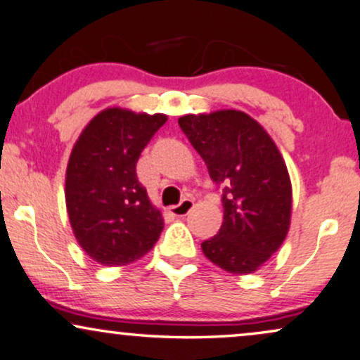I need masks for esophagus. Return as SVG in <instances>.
Instances as JSON below:
<instances>
[{"label": "esophagus", "mask_w": 360, "mask_h": 360, "mask_svg": "<svg viewBox=\"0 0 360 360\" xmlns=\"http://www.w3.org/2000/svg\"><path fill=\"white\" fill-rule=\"evenodd\" d=\"M193 206H194L193 199H183L177 206H171L169 211L171 214H174V216H186V214L193 209Z\"/></svg>", "instance_id": "esophagus-1"}]
</instances>
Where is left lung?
Listing matches in <instances>:
<instances>
[{"instance_id": "left-lung-1", "label": "left lung", "mask_w": 360, "mask_h": 360, "mask_svg": "<svg viewBox=\"0 0 360 360\" xmlns=\"http://www.w3.org/2000/svg\"><path fill=\"white\" fill-rule=\"evenodd\" d=\"M179 126L224 186V221L201 244L204 256L231 274L256 272L289 233L292 186L284 159L267 131L236 109L186 115Z\"/></svg>"}]
</instances>
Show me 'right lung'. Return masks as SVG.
Masks as SVG:
<instances>
[{"label":"right lung","mask_w":360,"mask_h":360,"mask_svg":"<svg viewBox=\"0 0 360 360\" xmlns=\"http://www.w3.org/2000/svg\"><path fill=\"white\" fill-rule=\"evenodd\" d=\"M166 115L108 108L88 122L66 169V207L72 233L101 266H127L148 254L165 227L138 181L136 162Z\"/></svg>","instance_id":"add662e5"}]
</instances>
